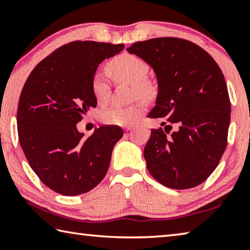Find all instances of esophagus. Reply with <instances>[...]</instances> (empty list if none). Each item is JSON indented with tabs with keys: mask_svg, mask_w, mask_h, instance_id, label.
<instances>
[{
	"mask_svg": "<svg viewBox=\"0 0 250 250\" xmlns=\"http://www.w3.org/2000/svg\"><path fill=\"white\" fill-rule=\"evenodd\" d=\"M133 126H125V132H129V131H132Z\"/></svg>",
	"mask_w": 250,
	"mask_h": 250,
	"instance_id": "esophagus-1",
	"label": "esophagus"
}]
</instances>
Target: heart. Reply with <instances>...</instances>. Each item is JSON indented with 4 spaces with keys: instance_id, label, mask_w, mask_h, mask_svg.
<instances>
[{
    "instance_id": "obj_1",
    "label": "heart",
    "mask_w": 250,
    "mask_h": 250,
    "mask_svg": "<svg viewBox=\"0 0 250 250\" xmlns=\"http://www.w3.org/2000/svg\"><path fill=\"white\" fill-rule=\"evenodd\" d=\"M109 73L118 82L131 83L134 96L150 99L155 94V88L146 77L149 66L142 58L132 54L124 53L112 58L107 64ZM91 90L98 104L107 103L110 96V83L104 75L96 71L91 79ZM146 111L143 101L130 105H112L101 111L100 120L109 125H130L137 122Z\"/></svg>"
}]
</instances>
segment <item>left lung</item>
<instances>
[{
    "label": "left lung",
    "instance_id": "1",
    "mask_svg": "<svg viewBox=\"0 0 250 250\" xmlns=\"http://www.w3.org/2000/svg\"><path fill=\"white\" fill-rule=\"evenodd\" d=\"M147 62L158 79L149 118H161L145 147L150 174L164 186L186 189L202 184L218 166L227 146L230 101L217 62L192 42L158 37L126 48ZM177 130L168 137L171 125Z\"/></svg>",
    "mask_w": 250,
    "mask_h": 250
}]
</instances>
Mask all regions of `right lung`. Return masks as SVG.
Instances as JSON below:
<instances>
[{
  "instance_id": "1",
  "label": "right lung",
  "mask_w": 250,
  "mask_h": 250,
  "mask_svg": "<svg viewBox=\"0 0 250 250\" xmlns=\"http://www.w3.org/2000/svg\"><path fill=\"white\" fill-rule=\"evenodd\" d=\"M124 48V44L71 42L39 62L24 84L16 118L20 145L32 170L54 192L87 193L107 174L124 131L101 125L83 138L77 124L97 105L91 79L99 64Z\"/></svg>"
}]
</instances>
